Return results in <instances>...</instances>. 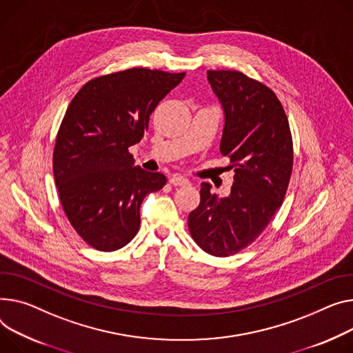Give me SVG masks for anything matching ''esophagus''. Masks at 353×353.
<instances>
[{
	"label": "esophagus",
	"mask_w": 353,
	"mask_h": 353,
	"mask_svg": "<svg viewBox=\"0 0 353 353\" xmlns=\"http://www.w3.org/2000/svg\"><path fill=\"white\" fill-rule=\"evenodd\" d=\"M170 183H172L173 185H187V184H190V180L183 177V176L174 174V176L170 179Z\"/></svg>",
	"instance_id": "esophagus-1"
}]
</instances>
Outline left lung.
Returning <instances> with one entry per match:
<instances>
[{"instance_id": "8db88e82", "label": "left lung", "mask_w": 353, "mask_h": 353, "mask_svg": "<svg viewBox=\"0 0 353 353\" xmlns=\"http://www.w3.org/2000/svg\"><path fill=\"white\" fill-rule=\"evenodd\" d=\"M224 110L220 143L234 183L227 197L201 183L200 204L189 214L193 240L207 254L228 256L250 245L283 204L294 152L288 117L275 93L239 70H207Z\"/></svg>"}]
</instances>
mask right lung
Instances as JSON below:
<instances>
[{"label":"right lung","mask_w":353,"mask_h":353,"mask_svg":"<svg viewBox=\"0 0 353 353\" xmlns=\"http://www.w3.org/2000/svg\"><path fill=\"white\" fill-rule=\"evenodd\" d=\"M184 75L132 68L89 81L70 101L55 142L54 177L69 223L90 247L114 251L130 243L143 199L166 184L164 174L134 166L129 148Z\"/></svg>","instance_id":"1"}]
</instances>
